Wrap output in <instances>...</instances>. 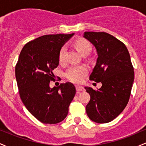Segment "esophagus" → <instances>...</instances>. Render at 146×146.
Returning <instances> with one entry per match:
<instances>
[{"label": "esophagus", "instance_id": "1", "mask_svg": "<svg viewBox=\"0 0 146 146\" xmlns=\"http://www.w3.org/2000/svg\"><path fill=\"white\" fill-rule=\"evenodd\" d=\"M75 88H76V90L77 91H84V88L83 86H75Z\"/></svg>", "mask_w": 146, "mask_h": 146}]
</instances>
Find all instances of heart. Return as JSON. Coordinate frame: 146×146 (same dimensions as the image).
Listing matches in <instances>:
<instances>
[{
    "instance_id": "b5f03b06",
    "label": "heart",
    "mask_w": 146,
    "mask_h": 146,
    "mask_svg": "<svg viewBox=\"0 0 146 146\" xmlns=\"http://www.w3.org/2000/svg\"><path fill=\"white\" fill-rule=\"evenodd\" d=\"M75 46L82 55L85 53H89L91 49L90 44L86 40L80 39L75 42ZM66 48L63 46L59 53L60 63H63L65 60ZM87 73V68L85 66H75L70 67L65 73V77L71 82L79 83L83 80Z\"/></svg>"
}]
</instances>
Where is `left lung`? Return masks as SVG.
I'll return each instance as SVG.
<instances>
[{"label":"left lung","mask_w":146,"mask_h":146,"mask_svg":"<svg viewBox=\"0 0 146 146\" xmlns=\"http://www.w3.org/2000/svg\"><path fill=\"white\" fill-rule=\"evenodd\" d=\"M83 37L93 44L98 55L90 80L102 84L98 90L85 87L90 96L87 115L96 123H108L129 101L135 75L130 54L123 42L107 33L86 31Z\"/></svg>","instance_id":"8db88e82"}]
</instances>
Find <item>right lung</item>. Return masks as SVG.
Listing matches in <instances>:
<instances>
[{"mask_svg": "<svg viewBox=\"0 0 146 146\" xmlns=\"http://www.w3.org/2000/svg\"><path fill=\"white\" fill-rule=\"evenodd\" d=\"M74 33L45 35L25 45L15 68L20 97L27 109L43 123L55 124L67 116L75 87L66 82L51 88L63 45Z\"/></svg>", "mask_w": 146, "mask_h": 146, "instance_id": "obj_1", "label": "right lung"}]
</instances>
